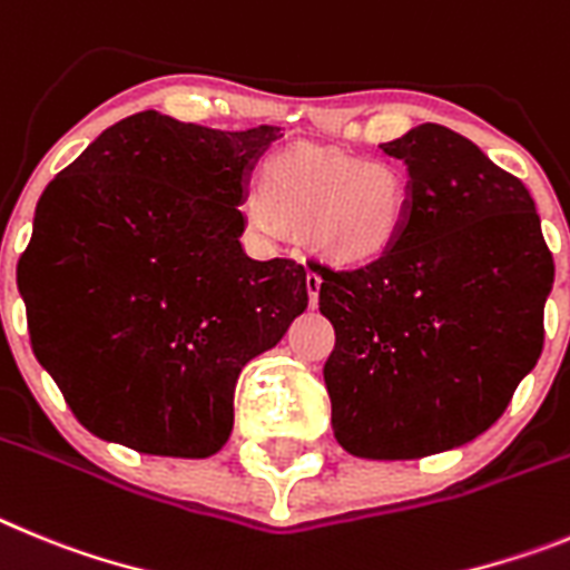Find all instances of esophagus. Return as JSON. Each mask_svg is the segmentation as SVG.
<instances>
[{
	"label": "esophagus",
	"mask_w": 570,
	"mask_h": 570,
	"mask_svg": "<svg viewBox=\"0 0 570 570\" xmlns=\"http://www.w3.org/2000/svg\"><path fill=\"white\" fill-rule=\"evenodd\" d=\"M306 292H309V304L317 306V295H321V275H306Z\"/></svg>",
	"instance_id": "esophagus-1"
}]
</instances>
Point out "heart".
Here are the masks:
<instances>
[{
    "label": "heart",
    "mask_w": 570,
    "mask_h": 570,
    "mask_svg": "<svg viewBox=\"0 0 570 570\" xmlns=\"http://www.w3.org/2000/svg\"><path fill=\"white\" fill-rule=\"evenodd\" d=\"M409 204V178L394 164L292 147L266 158L261 198H249L244 213L261 233L275 224L306 229L321 258L363 266L397 244Z\"/></svg>",
    "instance_id": "b5f03b06"
}]
</instances>
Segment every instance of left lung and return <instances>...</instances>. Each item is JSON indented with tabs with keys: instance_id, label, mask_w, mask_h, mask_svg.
I'll use <instances>...</instances> for the list:
<instances>
[{
	"instance_id": "left-lung-1",
	"label": "left lung",
	"mask_w": 570,
	"mask_h": 570,
	"mask_svg": "<svg viewBox=\"0 0 570 570\" xmlns=\"http://www.w3.org/2000/svg\"><path fill=\"white\" fill-rule=\"evenodd\" d=\"M409 167V222L383 258L309 264L335 326L323 366L348 454L417 460L500 420L546 341L553 258L525 184L440 125L381 145Z\"/></svg>"
}]
</instances>
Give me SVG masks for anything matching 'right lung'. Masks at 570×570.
Returning <instances> with one entry per match:
<instances>
[{
	"label": "right lung",
	"instance_id": "1",
	"mask_svg": "<svg viewBox=\"0 0 570 570\" xmlns=\"http://www.w3.org/2000/svg\"><path fill=\"white\" fill-rule=\"evenodd\" d=\"M278 136L145 110L45 187L17 284L36 361L87 432L189 460L229 440L240 368L309 304L304 266L240 247L249 170Z\"/></svg>",
	"mask_w": 570,
	"mask_h": 570
}]
</instances>
